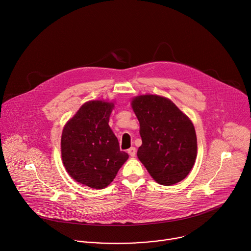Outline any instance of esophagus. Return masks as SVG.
<instances>
[{
  "label": "esophagus",
  "instance_id": "34e87169",
  "mask_svg": "<svg viewBox=\"0 0 251 251\" xmlns=\"http://www.w3.org/2000/svg\"><path fill=\"white\" fill-rule=\"evenodd\" d=\"M127 152H128V155L130 157H134V156H136V153H137V150H136V148H134V147H131V148H129L127 150Z\"/></svg>",
  "mask_w": 251,
  "mask_h": 251
}]
</instances>
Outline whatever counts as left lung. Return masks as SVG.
<instances>
[{
  "label": "left lung",
  "instance_id": "1",
  "mask_svg": "<svg viewBox=\"0 0 251 251\" xmlns=\"http://www.w3.org/2000/svg\"><path fill=\"white\" fill-rule=\"evenodd\" d=\"M131 106L143 142L138 158L150 175L164 186L185 179L197 156L195 128L187 115L159 95L138 96Z\"/></svg>",
  "mask_w": 251,
  "mask_h": 251
}]
</instances>
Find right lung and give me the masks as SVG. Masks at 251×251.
I'll return each instance as SVG.
<instances>
[{
	"mask_svg": "<svg viewBox=\"0 0 251 251\" xmlns=\"http://www.w3.org/2000/svg\"><path fill=\"white\" fill-rule=\"evenodd\" d=\"M113 104L84 103L66 124L61 137L62 161L68 174L93 189H103L117 176L128 155L120 150L108 126Z\"/></svg>",
	"mask_w": 251,
	"mask_h": 251,
	"instance_id": "right-lung-1",
	"label": "right lung"
}]
</instances>
